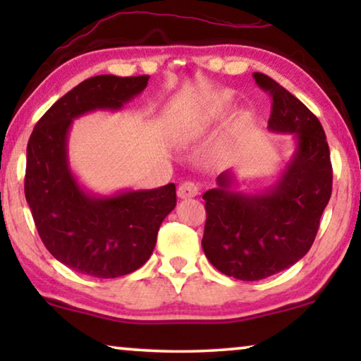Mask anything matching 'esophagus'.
<instances>
[{"label":"esophagus","instance_id":"obj_1","mask_svg":"<svg viewBox=\"0 0 361 361\" xmlns=\"http://www.w3.org/2000/svg\"><path fill=\"white\" fill-rule=\"evenodd\" d=\"M197 194H199V187L190 180L182 182L179 189H177V195H179V199H190V197H195Z\"/></svg>","mask_w":361,"mask_h":361}]
</instances>
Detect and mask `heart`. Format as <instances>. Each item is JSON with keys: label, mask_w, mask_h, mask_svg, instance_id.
<instances>
[{"label": "heart", "mask_w": 361, "mask_h": 361, "mask_svg": "<svg viewBox=\"0 0 361 361\" xmlns=\"http://www.w3.org/2000/svg\"><path fill=\"white\" fill-rule=\"evenodd\" d=\"M228 100H230V97H228V95H221V97L219 98V100H216V106H215V110H221V108L225 106V103L228 102ZM190 136H192V131H190V130H185V131L182 133V135H180V140H182V141H187V140H189Z\"/></svg>", "instance_id": "heart-1"}]
</instances>
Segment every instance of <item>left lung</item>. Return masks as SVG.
I'll return each instance as SVG.
<instances>
[{
	"label": "left lung",
	"mask_w": 361,
	"mask_h": 361,
	"mask_svg": "<svg viewBox=\"0 0 361 361\" xmlns=\"http://www.w3.org/2000/svg\"><path fill=\"white\" fill-rule=\"evenodd\" d=\"M255 82L273 98L268 126L293 133L295 152L281 179L264 194L231 190V172L207 190L202 248L220 273L240 281H259L302 258L317 235L320 216L332 195V162L317 116L264 73Z\"/></svg>",
	"instance_id": "1"
}]
</instances>
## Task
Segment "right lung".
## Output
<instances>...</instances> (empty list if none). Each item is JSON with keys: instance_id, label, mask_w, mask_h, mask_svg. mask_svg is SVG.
<instances>
[{"instance_id": "right-lung-1", "label": "right lung", "mask_w": 361, "mask_h": 361, "mask_svg": "<svg viewBox=\"0 0 361 361\" xmlns=\"http://www.w3.org/2000/svg\"><path fill=\"white\" fill-rule=\"evenodd\" d=\"M149 77L97 75L54 103L27 142L24 194L42 243L77 273L111 279L149 259L162 220L176 207V185L128 190L111 197L87 194L67 161L73 118L93 110H120L145 90Z\"/></svg>"}]
</instances>
